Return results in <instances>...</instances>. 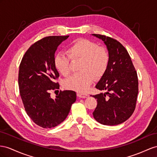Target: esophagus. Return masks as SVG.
I'll list each match as a JSON object with an SVG mask.
<instances>
[{
	"mask_svg": "<svg viewBox=\"0 0 157 157\" xmlns=\"http://www.w3.org/2000/svg\"><path fill=\"white\" fill-rule=\"evenodd\" d=\"M77 96H78V98H86L88 97V96H89V95H87V94H78Z\"/></svg>",
	"mask_w": 157,
	"mask_h": 157,
	"instance_id": "obj_1",
	"label": "esophagus"
}]
</instances>
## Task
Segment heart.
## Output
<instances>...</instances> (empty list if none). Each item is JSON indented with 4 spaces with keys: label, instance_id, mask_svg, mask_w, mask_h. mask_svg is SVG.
Returning a JSON list of instances; mask_svg holds the SVG:
<instances>
[{
    "label": "heart",
    "instance_id": "b5f03b06",
    "mask_svg": "<svg viewBox=\"0 0 157 157\" xmlns=\"http://www.w3.org/2000/svg\"><path fill=\"white\" fill-rule=\"evenodd\" d=\"M68 55L63 52L54 57L56 67L63 76L71 73V59L81 61L79 70L81 71L65 80L63 86L66 89L85 93L94 79H101L107 71L109 62V55L105 48L98 46L91 40L83 38L76 40L68 47Z\"/></svg>",
    "mask_w": 157,
    "mask_h": 157
}]
</instances>
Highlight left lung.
<instances>
[{"label":"left lung","mask_w":157,"mask_h":157,"mask_svg":"<svg viewBox=\"0 0 157 157\" xmlns=\"http://www.w3.org/2000/svg\"><path fill=\"white\" fill-rule=\"evenodd\" d=\"M92 35L103 40L109 55L107 71L95 86L106 92L93 95L98 101L93 115L99 123L116 125L125 121L135 111L137 74L128 52L119 42L104 35Z\"/></svg>","instance_id":"obj_1"}]
</instances>
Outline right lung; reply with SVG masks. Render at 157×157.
Returning a JSON list of instances; mask_svg holds the SVG:
<instances>
[{
	"label": "right lung",
	"mask_w": 157,
	"mask_h": 157,
	"mask_svg": "<svg viewBox=\"0 0 157 157\" xmlns=\"http://www.w3.org/2000/svg\"><path fill=\"white\" fill-rule=\"evenodd\" d=\"M69 36L45 37L33 44L19 66L18 86L27 115L38 126L52 128L66 119L76 100L74 91H60L55 99L50 91L59 88L55 79L59 73L54 64L58 46Z\"/></svg>",
	"instance_id": "add662e5"
}]
</instances>
